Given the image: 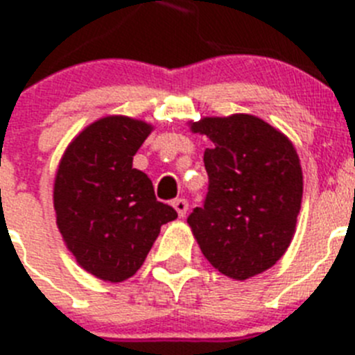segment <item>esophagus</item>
I'll return each mask as SVG.
<instances>
[{
  "instance_id": "obj_1",
  "label": "esophagus",
  "mask_w": 355,
  "mask_h": 355,
  "mask_svg": "<svg viewBox=\"0 0 355 355\" xmlns=\"http://www.w3.org/2000/svg\"><path fill=\"white\" fill-rule=\"evenodd\" d=\"M172 206H174V209L178 211V215L180 216H184L188 211V200L187 199H175L174 202H172Z\"/></svg>"
}]
</instances>
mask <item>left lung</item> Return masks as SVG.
I'll use <instances>...</instances> for the list:
<instances>
[{"label": "left lung", "instance_id": "1", "mask_svg": "<svg viewBox=\"0 0 355 355\" xmlns=\"http://www.w3.org/2000/svg\"><path fill=\"white\" fill-rule=\"evenodd\" d=\"M190 130L213 144L205 150V206L188 216L205 258L236 281L268 270L290 247L302 202L293 144L249 114L205 117Z\"/></svg>", "mask_w": 355, "mask_h": 355}]
</instances>
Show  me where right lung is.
<instances>
[{
  "mask_svg": "<svg viewBox=\"0 0 355 355\" xmlns=\"http://www.w3.org/2000/svg\"><path fill=\"white\" fill-rule=\"evenodd\" d=\"M153 131L126 115L97 119L72 139L53 187L56 225L78 265L94 277L122 283L137 274L159 234L178 218L156 200L133 156Z\"/></svg>",
  "mask_w": 355,
  "mask_h": 355,
  "instance_id": "right-lung-1",
  "label": "right lung"
}]
</instances>
